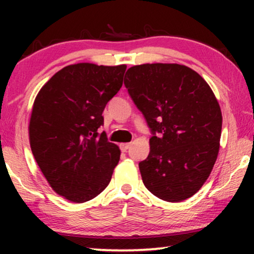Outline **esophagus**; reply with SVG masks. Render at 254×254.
Masks as SVG:
<instances>
[{
  "label": "esophagus",
  "mask_w": 254,
  "mask_h": 254,
  "mask_svg": "<svg viewBox=\"0 0 254 254\" xmlns=\"http://www.w3.org/2000/svg\"><path fill=\"white\" fill-rule=\"evenodd\" d=\"M131 145V143H120V149L121 151H127L128 149H129V147Z\"/></svg>",
  "instance_id": "esophagus-1"
}]
</instances>
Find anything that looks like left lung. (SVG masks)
I'll return each mask as SVG.
<instances>
[{
	"instance_id": "8db88e82",
	"label": "left lung",
	"mask_w": 254,
	"mask_h": 254,
	"mask_svg": "<svg viewBox=\"0 0 254 254\" xmlns=\"http://www.w3.org/2000/svg\"><path fill=\"white\" fill-rule=\"evenodd\" d=\"M125 85L154 134L138 164L144 186L169 202L189 199L206 183L220 150L222 112L213 90L178 64L134 65Z\"/></svg>"
}]
</instances>
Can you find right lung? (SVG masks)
Masks as SVG:
<instances>
[{"label": "right lung", "mask_w": 254, "mask_h": 254, "mask_svg": "<svg viewBox=\"0 0 254 254\" xmlns=\"http://www.w3.org/2000/svg\"><path fill=\"white\" fill-rule=\"evenodd\" d=\"M126 64H70L45 83L29 125L32 154L55 193L82 203L106 189L120 149L98 128L103 111L123 85Z\"/></svg>", "instance_id": "right-lung-1"}]
</instances>
